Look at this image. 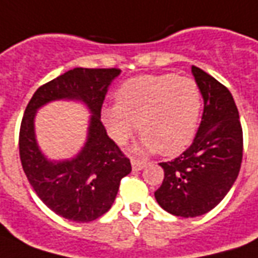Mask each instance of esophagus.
Instances as JSON below:
<instances>
[{
	"instance_id": "1",
	"label": "esophagus",
	"mask_w": 258,
	"mask_h": 258,
	"mask_svg": "<svg viewBox=\"0 0 258 258\" xmlns=\"http://www.w3.org/2000/svg\"><path fill=\"white\" fill-rule=\"evenodd\" d=\"M131 166H133V170H142L146 166V162H144V160H137V159H131Z\"/></svg>"
}]
</instances>
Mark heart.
Segmentation results:
<instances>
[{
    "instance_id": "b5f03b06",
    "label": "heart",
    "mask_w": 258,
    "mask_h": 258,
    "mask_svg": "<svg viewBox=\"0 0 258 258\" xmlns=\"http://www.w3.org/2000/svg\"><path fill=\"white\" fill-rule=\"evenodd\" d=\"M116 103L103 107L102 118L118 145L125 144L138 125L140 151L174 155L196 133L202 92L189 77L145 74L124 81L116 92Z\"/></svg>"
}]
</instances>
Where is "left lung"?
Wrapping results in <instances>:
<instances>
[{
  "instance_id": "obj_1",
  "label": "left lung",
  "mask_w": 258,
  "mask_h": 258,
  "mask_svg": "<svg viewBox=\"0 0 258 258\" xmlns=\"http://www.w3.org/2000/svg\"><path fill=\"white\" fill-rule=\"evenodd\" d=\"M192 74L205 101L199 130L186 151L160 163L164 179L155 192L164 210L185 218L205 214L225 198L243 157V131L229 90L196 66Z\"/></svg>"
}]
</instances>
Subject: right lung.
I'll return each instance as SVG.
<instances>
[{
    "instance_id": "obj_1",
    "label": "right lung",
    "mask_w": 258,
    "mask_h": 258,
    "mask_svg": "<svg viewBox=\"0 0 258 258\" xmlns=\"http://www.w3.org/2000/svg\"><path fill=\"white\" fill-rule=\"evenodd\" d=\"M118 74L116 68L69 70L34 92L22 118L19 155L26 177L44 205L70 221L90 222L103 216L116 199L121 178L131 173L130 159L101 121L107 87ZM55 99H80L93 113L83 151L64 162L47 161L34 134L36 109Z\"/></svg>"
}]
</instances>
